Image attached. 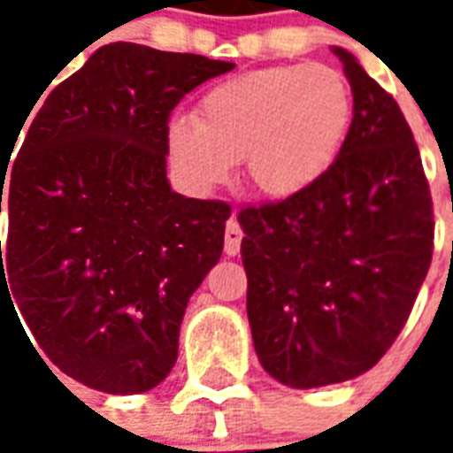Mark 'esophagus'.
I'll return each instance as SVG.
<instances>
[{"mask_svg": "<svg viewBox=\"0 0 453 453\" xmlns=\"http://www.w3.org/2000/svg\"><path fill=\"white\" fill-rule=\"evenodd\" d=\"M240 242H242V230L237 226L235 218H230L226 226V255L235 257L240 255Z\"/></svg>", "mask_w": 453, "mask_h": 453, "instance_id": "esophagus-1", "label": "esophagus"}]
</instances>
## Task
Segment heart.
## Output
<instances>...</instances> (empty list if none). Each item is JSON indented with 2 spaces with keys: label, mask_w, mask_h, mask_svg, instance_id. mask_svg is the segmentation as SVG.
I'll list each match as a JSON object with an SVG mask.
<instances>
[{
  "label": "heart",
  "mask_w": 453,
  "mask_h": 453,
  "mask_svg": "<svg viewBox=\"0 0 453 453\" xmlns=\"http://www.w3.org/2000/svg\"><path fill=\"white\" fill-rule=\"evenodd\" d=\"M354 99L330 65H274L230 77L174 119L165 145L191 191H211L242 159L245 181L266 198H291L330 172L349 135Z\"/></svg>",
  "instance_id": "1"
}]
</instances>
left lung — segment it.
Masks as SVG:
<instances>
[{
  "label": "left lung",
  "instance_id": "8db88e82",
  "mask_svg": "<svg viewBox=\"0 0 453 453\" xmlns=\"http://www.w3.org/2000/svg\"><path fill=\"white\" fill-rule=\"evenodd\" d=\"M333 53L354 96L340 157L301 194L237 213L255 351L291 388L369 371L432 262V196L408 120L349 50Z\"/></svg>",
  "mask_w": 453,
  "mask_h": 453
}]
</instances>
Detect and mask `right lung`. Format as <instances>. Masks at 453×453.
Segmentation results:
<instances>
[{"mask_svg":"<svg viewBox=\"0 0 453 453\" xmlns=\"http://www.w3.org/2000/svg\"><path fill=\"white\" fill-rule=\"evenodd\" d=\"M233 67L102 45L45 96L12 172L0 167V294L48 359L89 388L145 393L177 361L181 318L223 255L230 206L172 191L167 120L184 94Z\"/></svg>","mask_w":453,"mask_h":453,"instance_id":"obj_1","label":"right lung"}]
</instances>
